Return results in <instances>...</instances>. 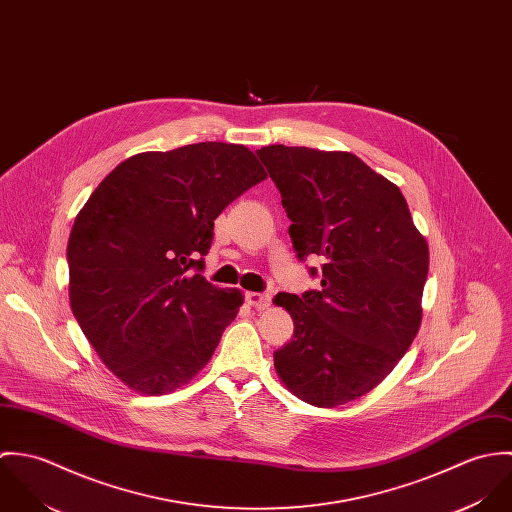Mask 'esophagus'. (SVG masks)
I'll use <instances>...</instances> for the list:
<instances>
[{
	"label": "esophagus",
	"mask_w": 512,
	"mask_h": 512,
	"mask_svg": "<svg viewBox=\"0 0 512 512\" xmlns=\"http://www.w3.org/2000/svg\"><path fill=\"white\" fill-rule=\"evenodd\" d=\"M246 299H248V303L254 305L256 309H264V307H268L270 301H272L270 293L262 292H248L246 293Z\"/></svg>",
	"instance_id": "1"
}]
</instances>
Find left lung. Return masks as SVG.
I'll return each mask as SVG.
<instances>
[{
  "instance_id": "8db88e82",
  "label": "left lung",
  "mask_w": 512,
  "mask_h": 512,
  "mask_svg": "<svg viewBox=\"0 0 512 512\" xmlns=\"http://www.w3.org/2000/svg\"><path fill=\"white\" fill-rule=\"evenodd\" d=\"M292 220L299 260L319 290L278 293L293 337L274 366L293 394L333 408L372 390L410 349L422 321L428 242L400 189L347 151H256Z\"/></svg>"
}]
</instances>
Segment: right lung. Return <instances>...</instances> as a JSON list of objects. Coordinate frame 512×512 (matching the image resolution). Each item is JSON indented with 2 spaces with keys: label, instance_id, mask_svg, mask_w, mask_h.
<instances>
[{
  "label": "right lung",
  "instance_id": "right-lung-1",
  "mask_svg": "<svg viewBox=\"0 0 512 512\" xmlns=\"http://www.w3.org/2000/svg\"><path fill=\"white\" fill-rule=\"evenodd\" d=\"M266 171L244 146L201 142L122 161L67 246L74 317L124 384L171 392L209 363L242 305L203 278L215 219Z\"/></svg>",
  "mask_w": 512,
  "mask_h": 512
}]
</instances>
